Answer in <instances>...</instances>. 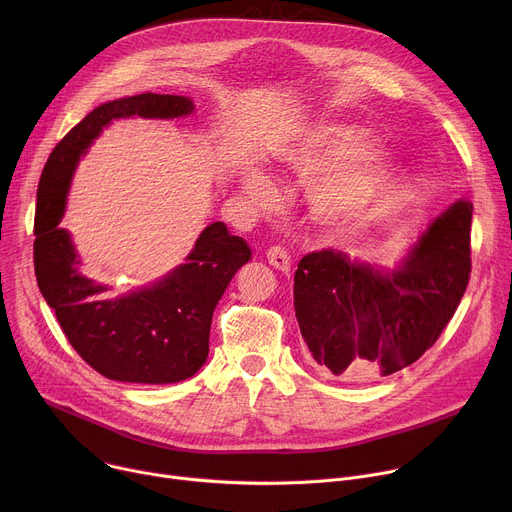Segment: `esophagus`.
I'll return each instance as SVG.
<instances>
[{
    "mask_svg": "<svg viewBox=\"0 0 512 512\" xmlns=\"http://www.w3.org/2000/svg\"><path fill=\"white\" fill-rule=\"evenodd\" d=\"M267 261L271 267L279 269V271H289L291 265V255L283 249V247H271L267 251Z\"/></svg>",
    "mask_w": 512,
    "mask_h": 512,
    "instance_id": "1",
    "label": "esophagus"
}]
</instances>
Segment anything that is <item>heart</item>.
I'll return each mask as SVG.
<instances>
[{
    "label": "heart",
    "mask_w": 512,
    "mask_h": 512,
    "mask_svg": "<svg viewBox=\"0 0 512 512\" xmlns=\"http://www.w3.org/2000/svg\"><path fill=\"white\" fill-rule=\"evenodd\" d=\"M364 143L367 137L356 129H332L316 133L298 143L291 152H285L283 160L291 168L308 174L345 160L322 174L310 188L312 208L322 221H364L383 202L395 178V162L385 152H362L354 157V153L364 148ZM247 190L253 198L265 200L271 184L263 176L253 174L247 180Z\"/></svg>",
    "instance_id": "b5f03b06"
}]
</instances>
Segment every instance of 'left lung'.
Masks as SVG:
<instances>
[{"instance_id": "obj_1", "label": "left lung", "mask_w": 512, "mask_h": 512, "mask_svg": "<svg viewBox=\"0 0 512 512\" xmlns=\"http://www.w3.org/2000/svg\"><path fill=\"white\" fill-rule=\"evenodd\" d=\"M472 212L468 200L450 206L393 273L334 251L300 261L296 318L320 373L352 381L387 377L435 344L470 281Z\"/></svg>"}]
</instances>
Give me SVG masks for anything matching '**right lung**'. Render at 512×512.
<instances>
[{"instance_id": "right-lung-1", "label": "right lung", "mask_w": 512, "mask_h": 512, "mask_svg": "<svg viewBox=\"0 0 512 512\" xmlns=\"http://www.w3.org/2000/svg\"><path fill=\"white\" fill-rule=\"evenodd\" d=\"M192 109L186 97L156 93L105 103L56 143L40 176L34 214L38 287L70 346L113 381L166 385L192 377L208 356L212 312L251 251L225 223H212L188 261L166 279L119 300H101L105 287L77 271L70 237L58 229L68 182L81 154L111 119H172Z\"/></svg>"}]
</instances>
